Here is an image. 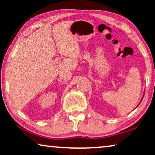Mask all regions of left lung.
<instances>
[{"label": "left lung", "instance_id": "8db88e82", "mask_svg": "<svg viewBox=\"0 0 155 155\" xmlns=\"http://www.w3.org/2000/svg\"><path fill=\"white\" fill-rule=\"evenodd\" d=\"M144 94H145V93H144ZM143 97H144V95H143V98H142V99H141V101H140V102H141V101H142V100H143ZM140 103L138 104V105L140 104ZM138 105H137V107H138Z\"/></svg>", "mask_w": 155, "mask_h": 155}]
</instances>
